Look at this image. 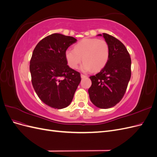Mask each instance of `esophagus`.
I'll return each mask as SVG.
<instances>
[{
	"label": "esophagus",
	"mask_w": 157,
	"mask_h": 157,
	"mask_svg": "<svg viewBox=\"0 0 157 157\" xmlns=\"http://www.w3.org/2000/svg\"><path fill=\"white\" fill-rule=\"evenodd\" d=\"M80 77H81V78H86V77H87V76H86V75H83V74H81V75H80Z\"/></svg>",
	"instance_id": "34e87169"
}]
</instances>
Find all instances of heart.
I'll return each instance as SVG.
<instances>
[{
  "mask_svg": "<svg viewBox=\"0 0 157 157\" xmlns=\"http://www.w3.org/2000/svg\"><path fill=\"white\" fill-rule=\"evenodd\" d=\"M109 54V46L105 40L84 39L75 44L74 50H66L65 58L71 68H77L82 58L84 63L81 69L83 71L92 69L97 72L106 65Z\"/></svg>",
  "mask_w": 157,
  "mask_h": 157,
  "instance_id": "heart-1",
  "label": "heart"
}]
</instances>
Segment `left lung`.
Returning a JSON list of instances; mask_svg holds the SVG:
<instances>
[{"mask_svg":"<svg viewBox=\"0 0 157 157\" xmlns=\"http://www.w3.org/2000/svg\"><path fill=\"white\" fill-rule=\"evenodd\" d=\"M103 36L109 46V58L100 72L90 77L92 86L88 94L94 105L109 109L119 103L126 92L131 77V58L119 40L107 33Z\"/></svg>","mask_w":157,"mask_h":157,"instance_id":"8db88e82","label":"left lung"}]
</instances>
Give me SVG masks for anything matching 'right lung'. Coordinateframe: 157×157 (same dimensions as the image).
<instances>
[{
  "label": "right lung",
  "instance_id": "add662e5",
  "mask_svg": "<svg viewBox=\"0 0 157 157\" xmlns=\"http://www.w3.org/2000/svg\"><path fill=\"white\" fill-rule=\"evenodd\" d=\"M77 42L73 36L54 33L42 39L33 50L29 69L35 91L41 101L54 109L67 107L81 80L70 68L65 52Z\"/></svg>",
  "mask_w": 157,
  "mask_h": 157
}]
</instances>
